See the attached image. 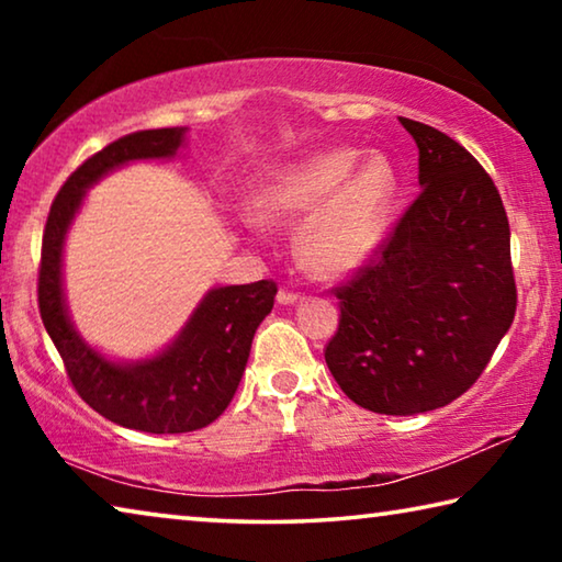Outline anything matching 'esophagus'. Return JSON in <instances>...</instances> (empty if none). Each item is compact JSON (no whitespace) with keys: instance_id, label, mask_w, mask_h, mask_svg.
I'll return each instance as SVG.
<instances>
[{"instance_id":"obj_1","label":"esophagus","mask_w":562,"mask_h":562,"mask_svg":"<svg viewBox=\"0 0 562 562\" xmlns=\"http://www.w3.org/2000/svg\"><path fill=\"white\" fill-rule=\"evenodd\" d=\"M302 300V294H297V292H290V290H280L278 292V302L280 304H294V302H300Z\"/></svg>"}]
</instances>
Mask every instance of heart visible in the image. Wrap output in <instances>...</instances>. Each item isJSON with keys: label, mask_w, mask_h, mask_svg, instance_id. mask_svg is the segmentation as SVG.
Masks as SVG:
<instances>
[{"label": "heart", "mask_w": 562, "mask_h": 562, "mask_svg": "<svg viewBox=\"0 0 562 562\" xmlns=\"http://www.w3.org/2000/svg\"><path fill=\"white\" fill-rule=\"evenodd\" d=\"M357 148H325L270 170L250 193L252 221H297L294 247L317 278H345L374 258L392 217L398 176L382 154L362 158Z\"/></svg>", "instance_id": "heart-1"}]
</instances>
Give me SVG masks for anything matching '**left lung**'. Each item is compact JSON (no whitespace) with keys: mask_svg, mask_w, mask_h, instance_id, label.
<instances>
[{"mask_svg":"<svg viewBox=\"0 0 562 562\" xmlns=\"http://www.w3.org/2000/svg\"><path fill=\"white\" fill-rule=\"evenodd\" d=\"M418 148V193L382 255L337 290L325 359L351 402L414 416L459 398L516 317L506 207L469 150L398 116Z\"/></svg>","mask_w":562,"mask_h":562,"instance_id":"8db88e82","label":"left lung"}]
</instances>
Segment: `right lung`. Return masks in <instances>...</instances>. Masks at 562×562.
<instances>
[{"label": "right lung", "instance_id": "obj_1", "mask_svg": "<svg viewBox=\"0 0 562 562\" xmlns=\"http://www.w3.org/2000/svg\"><path fill=\"white\" fill-rule=\"evenodd\" d=\"M186 133L183 126L138 131L91 156L56 195L42 240L40 312L74 389L109 422L148 434L198 431L225 412L243 379L255 329L278 294L270 280L207 290L178 337L136 361L101 355L74 327L64 294V243L83 195L133 160L176 158Z\"/></svg>", "mask_w": 562, "mask_h": 562}]
</instances>
